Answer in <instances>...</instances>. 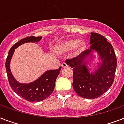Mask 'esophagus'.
Here are the masks:
<instances>
[{
    "label": "esophagus",
    "instance_id": "obj_1",
    "mask_svg": "<svg viewBox=\"0 0 124 124\" xmlns=\"http://www.w3.org/2000/svg\"><path fill=\"white\" fill-rule=\"evenodd\" d=\"M61 66H62V68H67V67H68V65H67V64H66V62H63V63L61 64Z\"/></svg>",
    "mask_w": 124,
    "mask_h": 124
}]
</instances>
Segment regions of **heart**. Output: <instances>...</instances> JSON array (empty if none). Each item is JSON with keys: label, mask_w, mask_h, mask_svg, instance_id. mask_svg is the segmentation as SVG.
<instances>
[{"label": "heart", "mask_w": 124, "mask_h": 124, "mask_svg": "<svg viewBox=\"0 0 124 124\" xmlns=\"http://www.w3.org/2000/svg\"><path fill=\"white\" fill-rule=\"evenodd\" d=\"M86 44L84 40H77L75 39H70L61 42L58 45L57 49L59 53H66L73 49L74 54L78 55L84 50Z\"/></svg>", "instance_id": "obj_1"}]
</instances>
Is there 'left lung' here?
<instances>
[{"mask_svg":"<svg viewBox=\"0 0 124 124\" xmlns=\"http://www.w3.org/2000/svg\"><path fill=\"white\" fill-rule=\"evenodd\" d=\"M90 49L84 51L75 58L68 59L66 63L73 68V87L77 94L83 98L94 99L105 93L115 79L117 60L112 45L103 36L91 33ZM98 53L101 64L95 71L90 72L86 67V58L92 53Z\"/></svg>","mask_w":124,"mask_h":124,"instance_id":"1","label":"left lung"}]
</instances>
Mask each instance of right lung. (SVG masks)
Returning a JSON list of instances; mask_svg holds the SVG:
<instances>
[{
  "label": "right lung",
  "instance_id": "add662e5",
  "mask_svg": "<svg viewBox=\"0 0 124 124\" xmlns=\"http://www.w3.org/2000/svg\"><path fill=\"white\" fill-rule=\"evenodd\" d=\"M42 38V37H29L17 42L9 49L6 61L7 75L11 87L18 96L29 102H40L46 99L52 93L61 67L58 70L47 71L35 81L30 84H21L16 81L12 75L10 70V61L16 47L26 42H38Z\"/></svg>",
  "mask_w": 124,
  "mask_h": 124
}]
</instances>
